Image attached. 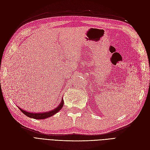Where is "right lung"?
<instances>
[{"mask_svg": "<svg viewBox=\"0 0 150 150\" xmlns=\"http://www.w3.org/2000/svg\"><path fill=\"white\" fill-rule=\"evenodd\" d=\"M63 104H64V100L62 99L61 103L59 104L57 108H56L55 109H54V110L50 111L44 112H30L22 110V109L20 108L19 106H18V108H19V110L23 112L25 115L28 116L29 117H30V118H34L36 120H42V119H46L47 117H51L56 114L57 112H58L61 110L62 108L63 107Z\"/></svg>", "mask_w": 150, "mask_h": 150, "instance_id": "right-lung-1", "label": "right lung"}]
</instances>
